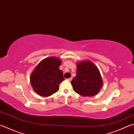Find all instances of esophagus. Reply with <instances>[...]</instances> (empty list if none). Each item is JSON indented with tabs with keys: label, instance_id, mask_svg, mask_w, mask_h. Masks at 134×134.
Here are the masks:
<instances>
[{
	"label": "esophagus",
	"instance_id": "34e87169",
	"mask_svg": "<svg viewBox=\"0 0 134 134\" xmlns=\"http://www.w3.org/2000/svg\"><path fill=\"white\" fill-rule=\"evenodd\" d=\"M72 77H71V78H70V79H68L67 80H69V81H71V80H72Z\"/></svg>",
	"mask_w": 134,
	"mask_h": 134
}]
</instances>
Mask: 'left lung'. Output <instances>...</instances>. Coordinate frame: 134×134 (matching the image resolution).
Masks as SVG:
<instances>
[{
	"mask_svg": "<svg viewBox=\"0 0 134 134\" xmlns=\"http://www.w3.org/2000/svg\"><path fill=\"white\" fill-rule=\"evenodd\" d=\"M77 75L71 83L74 91L84 97L96 96L103 86L98 68L90 60L77 63Z\"/></svg>",
	"mask_w": 134,
	"mask_h": 134,
	"instance_id": "left-lung-1",
	"label": "left lung"
}]
</instances>
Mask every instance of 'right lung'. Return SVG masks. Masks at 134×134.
I'll return each mask as SVG.
<instances>
[{"mask_svg": "<svg viewBox=\"0 0 134 134\" xmlns=\"http://www.w3.org/2000/svg\"><path fill=\"white\" fill-rule=\"evenodd\" d=\"M62 61L50 57L43 60L30 75V83L36 92L42 97H48L59 90V84L64 80L59 69Z\"/></svg>", "mask_w": 134, "mask_h": 134, "instance_id": "1", "label": "right lung"}]
</instances>
